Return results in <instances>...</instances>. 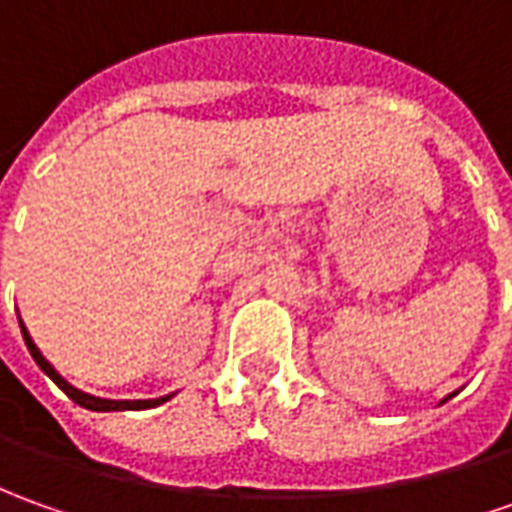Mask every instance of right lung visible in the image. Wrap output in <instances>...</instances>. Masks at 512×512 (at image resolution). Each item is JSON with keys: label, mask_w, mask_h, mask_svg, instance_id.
I'll return each instance as SVG.
<instances>
[{"label": "right lung", "mask_w": 512, "mask_h": 512, "mask_svg": "<svg viewBox=\"0 0 512 512\" xmlns=\"http://www.w3.org/2000/svg\"><path fill=\"white\" fill-rule=\"evenodd\" d=\"M22 336H24V342H27V350H30V356L36 358L38 367H41L44 373L50 375L52 381H55L58 387L64 389L66 395H69L72 401L78 403V406H86V409H92V412H114V409H151V406H159V403L168 401V398H156V401H106V398H95V395H86V392H81V389L69 387L64 378H61V375L52 370V364L47 361V358L41 356V353H38V347L33 344V339H30V333L24 330V325H22Z\"/></svg>", "instance_id": "add662e5"}]
</instances>
